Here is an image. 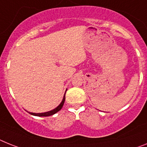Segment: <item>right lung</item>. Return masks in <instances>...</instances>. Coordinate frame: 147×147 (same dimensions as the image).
Segmentation results:
<instances>
[{
  "mask_svg": "<svg viewBox=\"0 0 147 147\" xmlns=\"http://www.w3.org/2000/svg\"><path fill=\"white\" fill-rule=\"evenodd\" d=\"M64 102H65V95H64L63 98V101L61 102V103L59 105V106H57L56 108H55V109L52 110V111H50L45 112V113H30L34 116H38V117H49V116L53 115V114L56 113L57 112H58L59 111H60V109L63 108Z\"/></svg>",
  "mask_w": 147,
  "mask_h": 147,
  "instance_id": "obj_1",
  "label": "right lung"
}]
</instances>
